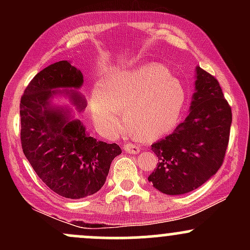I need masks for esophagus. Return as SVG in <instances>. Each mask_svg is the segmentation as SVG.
<instances>
[{"label": "esophagus", "instance_id": "1", "mask_svg": "<svg viewBox=\"0 0 250 250\" xmlns=\"http://www.w3.org/2000/svg\"><path fill=\"white\" fill-rule=\"evenodd\" d=\"M125 151H127L128 154H139L140 153V149L139 146L136 145H133V143H127V145H125Z\"/></svg>", "mask_w": 250, "mask_h": 250}]
</instances>
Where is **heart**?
<instances>
[{"label":"heart","mask_w":250,"mask_h":250,"mask_svg":"<svg viewBox=\"0 0 250 250\" xmlns=\"http://www.w3.org/2000/svg\"><path fill=\"white\" fill-rule=\"evenodd\" d=\"M91 113L100 128L109 134L122 129L125 121L142 140H155L175 127L186 102L179 80L157 63L134 70H120L105 80L103 89L91 91Z\"/></svg>","instance_id":"heart-1"}]
</instances>
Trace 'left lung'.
<instances>
[{
	"instance_id": "1",
	"label": "left lung",
	"mask_w": 250,
	"mask_h": 250,
	"mask_svg": "<svg viewBox=\"0 0 250 250\" xmlns=\"http://www.w3.org/2000/svg\"><path fill=\"white\" fill-rule=\"evenodd\" d=\"M230 125L231 108L219 81L196 67L189 115L174 133L151 146L159 162L148 176L149 182L167 195L199 188L222 166Z\"/></svg>"
}]
</instances>
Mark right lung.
Returning <instances> with one entry per match:
<instances>
[{
	"label": "right lung",
	"mask_w": 250,
	"mask_h": 250,
	"mask_svg": "<svg viewBox=\"0 0 250 250\" xmlns=\"http://www.w3.org/2000/svg\"><path fill=\"white\" fill-rule=\"evenodd\" d=\"M83 75L69 61H60L40 71L25 88L20 103L21 143L37 176L48 188L67 199L95 194L104 185L111 161L122 153L116 143L89 136L80 120H71V110L54 107L51 100L64 94L77 111L85 100L76 90Z\"/></svg>",
	"instance_id": "obj_1"
}]
</instances>
